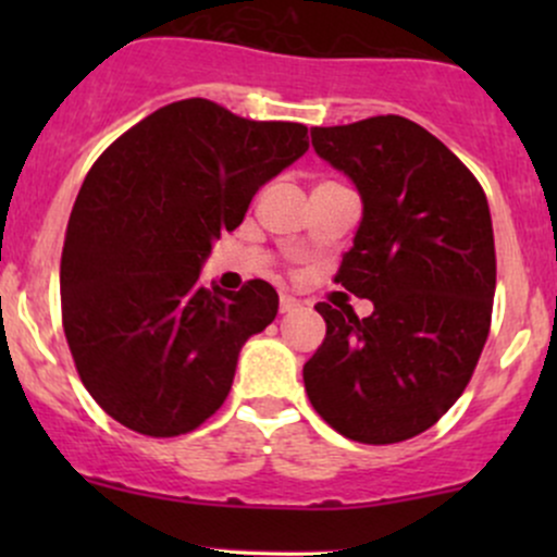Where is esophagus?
<instances>
[{"label": "esophagus", "mask_w": 557, "mask_h": 557, "mask_svg": "<svg viewBox=\"0 0 557 557\" xmlns=\"http://www.w3.org/2000/svg\"><path fill=\"white\" fill-rule=\"evenodd\" d=\"M298 306H300L298 298L287 296V293H283V296H280V314H290V311H296Z\"/></svg>", "instance_id": "34e87169"}]
</instances>
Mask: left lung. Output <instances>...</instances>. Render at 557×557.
I'll list each match as a JSON object with an SVG mask.
<instances>
[{"mask_svg":"<svg viewBox=\"0 0 557 557\" xmlns=\"http://www.w3.org/2000/svg\"><path fill=\"white\" fill-rule=\"evenodd\" d=\"M311 144L361 194L335 283L374 311L317 304L327 337L304 367L306 395L343 437L403 443L461 398L487 343L497 274L487 196L443 140L398 114L311 127Z\"/></svg>","mask_w":557,"mask_h":557,"instance_id":"1","label":"left lung"}]
</instances>
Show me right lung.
I'll list each match as a JSON object with an SVG mask.
<instances>
[{
    "label": "right lung",
    "mask_w": 557,
    "mask_h": 557,
    "mask_svg": "<svg viewBox=\"0 0 557 557\" xmlns=\"http://www.w3.org/2000/svg\"><path fill=\"white\" fill-rule=\"evenodd\" d=\"M306 149V125L183 99L96 159L62 246V327L81 382L114 421L177 437L225 403L243 343L277 317V293L264 280L209 290L198 274L261 185Z\"/></svg>",
    "instance_id": "add662e5"
}]
</instances>
